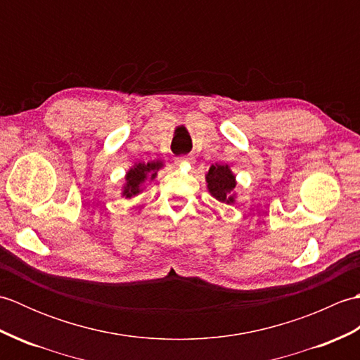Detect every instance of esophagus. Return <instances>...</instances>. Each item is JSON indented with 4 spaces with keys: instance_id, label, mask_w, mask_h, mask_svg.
Masks as SVG:
<instances>
[{
    "instance_id": "34e87169",
    "label": "esophagus",
    "mask_w": 360,
    "mask_h": 360,
    "mask_svg": "<svg viewBox=\"0 0 360 360\" xmlns=\"http://www.w3.org/2000/svg\"><path fill=\"white\" fill-rule=\"evenodd\" d=\"M186 162H193V158H190V156H179V158L174 159V164H178V165L186 164Z\"/></svg>"
}]
</instances>
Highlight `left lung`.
I'll list each match as a JSON object with an SVG mask.
<instances>
[{"instance_id":"1","label":"left lung","mask_w":360,"mask_h":360,"mask_svg":"<svg viewBox=\"0 0 360 360\" xmlns=\"http://www.w3.org/2000/svg\"><path fill=\"white\" fill-rule=\"evenodd\" d=\"M207 179L209 192L217 198L218 201L231 204L233 202L232 190L235 188V176L229 170L227 165H212L205 176Z\"/></svg>"}]
</instances>
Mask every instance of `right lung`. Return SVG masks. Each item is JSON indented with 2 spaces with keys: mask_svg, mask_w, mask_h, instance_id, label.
Here are the masks:
<instances>
[{
  "mask_svg": "<svg viewBox=\"0 0 360 360\" xmlns=\"http://www.w3.org/2000/svg\"><path fill=\"white\" fill-rule=\"evenodd\" d=\"M160 162H148V164H137L127 174V186L124 190V196L131 198L141 192L142 182L151 176V179L156 176V170H159Z\"/></svg>",
  "mask_w": 360,
  "mask_h": 360,
  "instance_id": "obj_1",
  "label": "right lung"
}]
</instances>
